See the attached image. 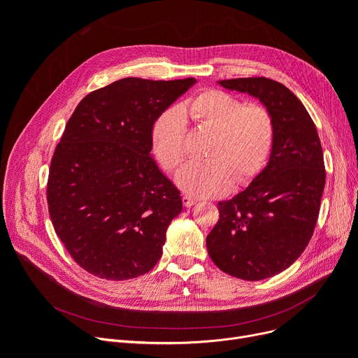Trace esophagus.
Returning <instances> with one entry per match:
<instances>
[{
	"mask_svg": "<svg viewBox=\"0 0 358 358\" xmlns=\"http://www.w3.org/2000/svg\"><path fill=\"white\" fill-rule=\"evenodd\" d=\"M182 204L185 206V208H192V206L196 204V200L189 196H182Z\"/></svg>",
	"mask_w": 358,
	"mask_h": 358,
	"instance_id": "obj_1",
	"label": "esophagus"
}]
</instances>
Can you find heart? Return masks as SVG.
<instances>
[{"instance_id": "obj_1", "label": "heart", "mask_w": 358, "mask_h": 358, "mask_svg": "<svg viewBox=\"0 0 358 358\" xmlns=\"http://www.w3.org/2000/svg\"><path fill=\"white\" fill-rule=\"evenodd\" d=\"M185 115L215 134L206 162L185 164L176 176L180 189L194 197H215L229 190L232 180H252L268 159L274 141L271 113L245 104L222 90H206L181 107L164 110L150 129V146L159 164L173 171L185 155Z\"/></svg>"}]
</instances>
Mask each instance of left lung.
I'll use <instances>...</instances> for the list:
<instances>
[{"label": "left lung", "mask_w": 358, "mask_h": 358, "mask_svg": "<svg viewBox=\"0 0 358 358\" xmlns=\"http://www.w3.org/2000/svg\"><path fill=\"white\" fill-rule=\"evenodd\" d=\"M217 84L259 100L273 116L274 141L247 189L217 203L219 222L206 245L223 273L264 280L290 267L313 235L325 187L322 146L308 110L283 84L264 77Z\"/></svg>", "instance_id": "1"}]
</instances>
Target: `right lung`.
<instances>
[{
    "mask_svg": "<svg viewBox=\"0 0 358 358\" xmlns=\"http://www.w3.org/2000/svg\"><path fill=\"white\" fill-rule=\"evenodd\" d=\"M196 83L129 77L90 92L72 113L50 162L48 204L85 271L129 280L159 261L182 200L150 155V129Z\"/></svg>",
    "mask_w": 358,
    "mask_h": 358,
    "instance_id": "add662e5",
    "label": "right lung"
}]
</instances>
